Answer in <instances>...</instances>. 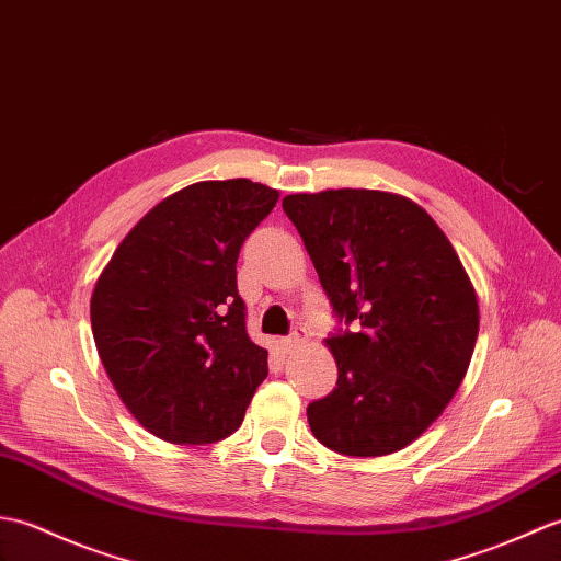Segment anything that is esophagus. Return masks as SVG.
I'll return each mask as SVG.
<instances>
[{
	"label": "esophagus",
	"instance_id": "34e87169",
	"mask_svg": "<svg viewBox=\"0 0 561 561\" xmlns=\"http://www.w3.org/2000/svg\"><path fill=\"white\" fill-rule=\"evenodd\" d=\"M305 335H307V331L302 329V327H297L288 339L283 341V345H285V351H295V347H300L302 343H305Z\"/></svg>",
	"mask_w": 561,
	"mask_h": 561
}]
</instances>
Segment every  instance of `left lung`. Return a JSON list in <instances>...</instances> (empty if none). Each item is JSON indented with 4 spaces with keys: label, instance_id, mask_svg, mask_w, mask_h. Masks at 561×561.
Returning <instances> with one entry per match:
<instances>
[{
    "label": "left lung",
    "instance_id": "obj_1",
    "mask_svg": "<svg viewBox=\"0 0 561 561\" xmlns=\"http://www.w3.org/2000/svg\"><path fill=\"white\" fill-rule=\"evenodd\" d=\"M283 210L345 323L327 339L339 381L307 405L312 434L345 456L403 449L451 401L478 341L456 249L425 208L389 192L290 194Z\"/></svg>",
    "mask_w": 561,
    "mask_h": 561
}]
</instances>
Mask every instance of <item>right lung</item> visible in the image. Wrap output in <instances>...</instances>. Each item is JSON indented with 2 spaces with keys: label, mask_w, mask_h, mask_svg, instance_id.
Here are the masks:
<instances>
[{
  "label": "right lung",
  "mask_w": 561,
  "mask_h": 561,
  "mask_svg": "<svg viewBox=\"0 0 561 561\" xmlns=\"http://www.w3.org/2000/svg\"><path fill=\"white\" fill-rule=\"evenodd\" d=\"M276 202L242 178L184 186L136 222L95 283L98 355L158 439L230 437L268 375V353L247 335L238 256Z\"/></svg>",
  "instance_id": "1"
}]
</instances>
